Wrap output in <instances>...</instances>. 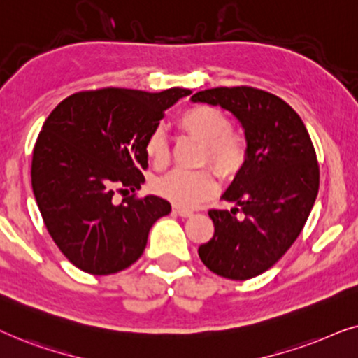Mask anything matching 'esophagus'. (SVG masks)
<instances>
[{
	"instance_id": "34e87169",
	"label": "esophagus",
	"mask_w": 358,
	"mask_h": 358,
	"mask_svg": "<svg viewBox=\"0 0 358 358\" xmlns=\"http://www.w3.org/2000/svg\"><path fill=\"white\" fill-rule=\"evenodd\" d=\"M173 211L178 214V216H182V217H192L193 216V211H189V209H185V208L175 206Z\"/></svg>"
}]
</instances>
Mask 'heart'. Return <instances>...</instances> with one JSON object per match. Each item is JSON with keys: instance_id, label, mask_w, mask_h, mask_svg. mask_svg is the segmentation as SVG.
Here are the masks:
<instances>
[{"instance_id": "heart-1", "label": "heart", "mask_w": 358, "mask_h": 358, "mask_svg": "<svg viewBox=\"0 0 358 358\" xmlns=\"http://www.w3.org/2000/svg\"><path fill=\"white\" fill-rule=\"evenodd\" d=\"M180 129L203 144L201 162H208L219 175L231 178L242 169L247 155L244 137L229 131L226 114L206 104H196L180 114ZM145 154L157 169L169 162V142L162 127H155L145 141ZM155 192L178 208H194L216 192V180L206 169L171 170L155 182Z\"/></svg>"}]
</instances>
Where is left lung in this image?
Masks as SVG:
<instances>
[{
  "mask_svg": "<svg viewBox=\"0 0 358 358\" xmlns=\"http://www.w3.org/2000/svg\"><path fill=\"white\" fill-rule=\"evenodd\" d=\"M192 101L231 113L247 144L244 165L221 196L234 208L208 213L214 236L199 245V259L224 278H254L293 245L316 201L319 165L311 137L289 104L262 90L211 88Z\"/></svg>",
  "mask_w": 358,
  "mask_h": 358,
  "instance_id": "8db88e82",
  "label": "left lung"
}]
</instances>
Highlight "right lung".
Masks as SVG:
<instances>
[{
	"mask_svg": "<svg viewBox=\"0 0 358 358\" xmlns=\"http://www.w3.org/2000/svg\"><path fill=\"white\" fill-rule=\"evenodd\" d=\"M192 93L103 88L65 98L32 152V192L57 247L76 268L111 275L131 266L150 227L171 211L164 198L127 196L145 182V141L166 109Z\"/></svg>",
	"mask_w": 358,
	"mask_h": 358,
	"instance_id": "right-lung-1",
	"label": "right lung"
}]
</instances>
